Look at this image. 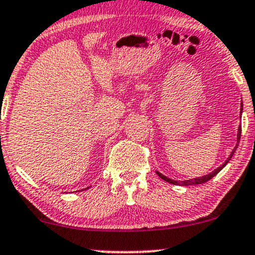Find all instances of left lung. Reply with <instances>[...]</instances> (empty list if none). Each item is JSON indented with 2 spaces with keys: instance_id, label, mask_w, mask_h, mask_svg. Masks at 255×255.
Masks as SVG:
<instances>
[{
  "instance_id": "8db88e82",
  "label": "left lung",
  "mask_w": 255,
  "mask_h": 255,
  "mask_svg": "<svg viewBox=\"0 0 255 255\" xmlns=\"http://www.w3.org/2000/svg\"><path fill=\"white\" fill-rule=\"evenodd\" d=\"M241 113H242V106H241ZM241 132H242V128L240 127L239 128V134H237V140H239V142H240V139H241ZM239 145V144H237ZM237 145H236V147H235L234 149V151H232V153L230 155V157H229L228 159H226L225 161V163L224 164H222V166L219 167V168H217L214 170V172H212V173H209V174H207V175H205V177H201V178H195V179H190V180H184V181H177V180H172V179H169V178H167V177H164V175H162L161 173H158L157 172V174H158V177L161 178V179H163L164 181H167V183H170V184H173V185H181V186H187V185H198V184H203V183H206V181H208V180H211L212 178L213 177H215V175L218 174V173L220 172V170H222L224 167L226 166V163H228L229 161H230V158L232 157V155H234V152H235V150L237 149Z\"/></svg>"
}]
</instances>
